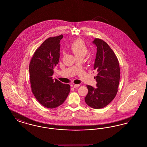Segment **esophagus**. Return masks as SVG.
<instances>
[{
    "label": "esophagus",
    "mask_w": 147,
    "mask_h": 147,
    "mask_svg": "<svg viewBox=\"0 0 147 147\" xmlns=\"http://www.w3.org/2000/svg\"><path fill=\"white\" fill-rule=\"evenodd\" d=\"M80 86V84H74V85H73V87H74V88H78Z\"/></svg>",
    "instance_id": "1"
}]
</instances>
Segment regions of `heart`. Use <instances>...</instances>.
<instances>
[{
	"mask_svg": "<svg viewBox=\"0 0 147 147\" xmlns=\"http://www.w3.org/2000/svg\"><path fill=\"white\" fill-rule=\"evenodd\" d=\"M70 50L75 57H84L88 53V48L82 39H78L74 41L70 45Z\"/></svg>",
	"mask_w": 147,
	"mask_h": 147,
	"instance_id": "heart-1",
	"label": "heart"
}]
</instances>
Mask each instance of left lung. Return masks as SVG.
I'll return each instance as SVG.
<instances>
[{"label": "left lung", "mask_w": 147, "mask_h": 147, "mask_svg": "<svg viewBox=\"0 0 147 147\" xmlns=\"http://www.w3.org/2000/svg\"><path fill=\"white\" fill-rule=\"evenodd\" d=\"M97 47L94 69L98 72L95 77L96 88L87 85L88 94L84 98L86 104L94 109H102L114 99L118 91L120 71L119 63L114 52L105 42L99 38L93 41Z\"/></svg>", "instance_id": "obj_1"}]
</instances>
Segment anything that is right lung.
Segmentation results:
<instances>
[{"instance_id":"right-lung-1","label":"right lung","mask_w":147,"mask_h":147,"mask_svg":"<svg viewBox=\"0 0 147 147\" xmlns=\"http://www.w3.org/2000/svg\"><path fill=\"white\" fill-rule=\"evenodd\" d=\"M63 36L47 39L34 53L30 65V83L33 95L43 106L55 108L66 100L70 86L64 84L52 75L60 57V41Z\"/></svg>"}]
</instances>
